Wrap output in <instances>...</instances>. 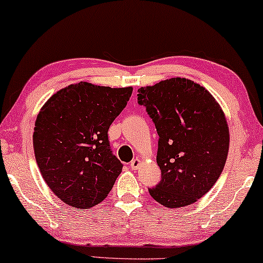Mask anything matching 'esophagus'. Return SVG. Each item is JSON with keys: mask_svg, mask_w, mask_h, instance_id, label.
<instances>
[{"mask_svg": "<svg viewBox=\"0 0 263 263\" xmlns=\"http://www.w3.org/2000/svg\"><path fill=\"white\" fill-rule=\"evenodd\" d=\"M142 165V161L140 159H134L130 161V167L132 170H138V168Z\"/></svg>", "mask_w": 263, "mask_h": 263, "instance_id": "1", "label": "esophagus"}]
</instances>
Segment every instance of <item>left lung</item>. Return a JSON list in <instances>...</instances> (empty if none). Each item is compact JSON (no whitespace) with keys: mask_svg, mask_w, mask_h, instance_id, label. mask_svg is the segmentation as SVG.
<instances>
[{"mask_svg":"<svg viewBox=\"0 0 263 263\" xmlns=\"http://www.w3.org/2000/svg\"><path fill=\"white\" fill-rule=\"evenodd\" d=\"M159 135L161 181L148 189L166 208L189 206L210 192L224 170L230 147L221 106L203 86L171 78L138 89Z\"/></svg>","mask_w":263,"mask_h":263,"instance_id":"left-lung-1","label":"left lung"}]
</instances>
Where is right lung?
Listing matches in <instances>:
<instances>
[{
	"label": "right lung",
	"instance_id": "add662e5",
	"mask_svg": "<svg viewBox=\"0 0 263 263\" xmlns=\"http://www.w3.org/2000/svg\"><path fill=\"white\" fill-rule=\"evenodd\" d=\"M133 87L80 81L48 99L34 123L38 167L52 193L68 206L88 210L102 202L122 172L107 130L127 105Z\"/></svg>",
	"mask_w": 263,
	"mask_h": 263
}]
</instances>
